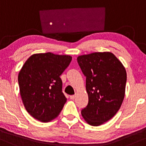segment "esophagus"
<instances>
[{
  "label": "esophagus",
  "instance_id": "34e87169",
  "mask_svg": "<svg viewBox=\"0 0 146 146\" xmlns=\"http://www.w3.org/2000/svg\"><path fill=\"white\" fill-rule=\"evenodd\" d=\"M75 97H76V96H75V95H71V96H70V99H72V100H74L75 99Z\"/></svg>",
  "mask_w": 146,
  "mask_h": 146
}]
</instances>
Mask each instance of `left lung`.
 <instances>
[{"label":"left lung","mask_w":146,"mask_h":146,"mask_svg":"<svg viewBox=\"0 0 146 146\" xmlns=\"http://www.w3.org/2000/svg\"><path fill=\"white\" fill-rule=\"evenodd\" d=\"M86 77L88 104L81 110L85 121L99 126L117 114L125 96L127 74L121 62L109 52L78 56Z\"/></svg>","instance_id":"left-lung-1"}]
</instances>
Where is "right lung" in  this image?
Returning <instances> with one entry per match:
<instances>
[{
	"label": "right lung",
	"mask_w": 146,
	"mask_h": 146,
	"mask_svg": "<svg viewBox=\"0 0 146 146\" xmlns=\"http://www.w3.org/2000/svg\"><path fill=\"white\" fill-rule=\"evenodd\" d=\"M72 56L35 54L25 61L18 76L20 93L26 110L34 119L48 122L58 117L67 101L60 76Z\"/></svg>",
	"instance_id": "obj_1"
}]
</instances>
